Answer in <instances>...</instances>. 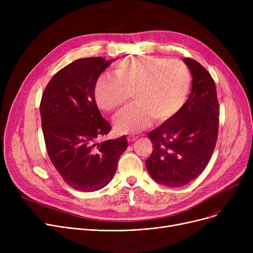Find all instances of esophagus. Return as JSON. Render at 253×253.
Returning <instances> with one entry per match:
<instances>
[{
    "instance_id": "1",
    "label": "esophagus",
    "mask_w": 253,
    "mask_h": 253,
    "mask_svg": "<svg viewBox=\"0 0 253 253\" xmlns=\"http://www.w3.org/2000/svg\"><path fill=\"white\" fill-rule=\"evenodd\" d=\"M137 137L138 136H136V135H128L127 140H128V142H131V141H134L135 139H137Z\"/></svg>"
}]
</instances>
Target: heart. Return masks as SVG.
<instances>
[{"label":"heart","mask_w":253,"mask_h":253,"mask_svg":"<svg viewBox=\"0 0 253 253\" xmlns=\"http://www.w3.org/2000/svg\"><path fill=\"white\" fill-rule=\"evenodd\" d=\"M117 78L101 76L94 87L99 108L108 113L120 110L129 96L134 103L115 120L120 133L137 132L155 122L173 117L187 100L191 73L182 61L157 56L128 58L117 64Z\"/></svg>","instance_id":"heart-1"}]
</instances>
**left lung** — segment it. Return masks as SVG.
<instances>
[{"instance_id":"8db88e82","label":"left lung","mask_w":253,"mask_h":253,"mask_svg":"<svg viewBox=\"0 0 253 253\" xmlns=\"http://www.w3.org/2000/svg\"><path fill=\"white\" fill-rule=\"evenodd\" d=\"M183 61L193 76L192 91L173 117L149 133L154 149L145 161L152 178L171 188L182 187L202 173L218 133L219 106L213 79L196 60Z\"/></svg>"}]
</instances>
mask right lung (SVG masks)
Returning <instances> with one entry per match:
<instances>
[{"instance_id":"right-lung-1","label":"right lung","mask_w":253,"mask_h":253,"mask_svg":"<svg viewBox=\"0 0 253 253\" xmlns=\"http://www.w3.org/2000/svg\"><path fill=\"white\" fill-rule=\"evenodd\" d=\"M112 61L88 57L64 66L50 80L40 104L48 156L64 182L77 191L104 188L128 145L125 135L96 142L112 128L94 97L97 79Z\"/></svg>"}]
</instances>
